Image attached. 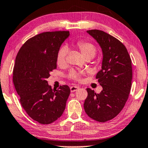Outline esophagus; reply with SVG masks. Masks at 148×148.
Returning <instances> with one entry per match:
<instances>
[{"mask_svg":"<svg viewBox=\"0 0 148 148\" xmlns=\"http://www.w3.org/2000/svg\"><path fill=\"white\" fill-rule=\"evenodd\" d=\"M78 88H79V86H72L70 87V90H71V92H75L78 89Z\"/></svg>","mask_w":148,"mask_h":148,"instance_id":"obj_1","label":"esophagus"}]
</instances>
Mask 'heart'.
<instances>
[{
    "mask_svg": "<svg viewBox=\"0 0 148 148\" xmlns=\"http://www.w3.org/2000/svg\"><path fill=\"white\" fill-rule=\"evenodd\" d=\"M76 47L85 58H87V57L93 58L95 56L96 51H97L96 50V47L91 42L84 40L78 41V42H76ZM67 53H68V50H67L66 47H62L59 51L58 56H57V63H58V66H63V65L65 64ZM70 77L76 80H78L80 78L79 75L74 72H72L70 73Z\"/></svg>",
    "mask_w": 148,
    "mask_h": 148,
    "instance_id": "obj_1",
    "label": "heart"
}]
</instances>
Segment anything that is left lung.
I'll use <instances>...</instances> for the list:
<instances>
[{
	"mask_svg": "<svg viewBox=\"0 0 148 148\" xmlns=\"http://www.w3.org/2000/svg\"><path fill=\"white\" fill-rule=\"evenodd\" d=\"M86 32L97 41L103 53L101 70L96 75L103 90L96 93L86 88L84 111L90 119L105 123L116 116L127 101L133 76L131 60L125 45L114 36L99 29Z\"/></svg>",
	"mask_w": 148,
	"mask_h": 148,
	"instance_id": "8db88e82",
	"label": "left lung"
}]
</instances>
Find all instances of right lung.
Returning <instances> with one entry per match:
<instances>
[{
	"label": "right lung",
	"mask_w": 148,
	"mask_h": 148,
	"mask_svg": "<svg viewBox=\"0 0 148 148\" xmlns=\"http://www.w3.org/2000/svg\"><path fill=\"white\" fill-rule=\"evenodd\" d=\"M69 36L68 31L41 33L27 40L15 59L13 81L21 105L29 117L42 125L62 115L70 95L68 85L53 90L47 80L57 68V56Z\"/></svg>",
	"instance_id": "1"
}]
</instances>
